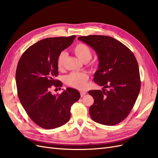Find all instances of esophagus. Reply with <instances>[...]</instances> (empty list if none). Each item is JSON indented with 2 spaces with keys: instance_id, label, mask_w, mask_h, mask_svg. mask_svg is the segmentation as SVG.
Segmentation results:
<instances>
[{
  "instance_id": "esophagus-1",
  "label": "esophagus",
  "mask_w": 158,
  "mask_h": 158,
  "mask_svg": "<svg viewBox=\"0 0 158 158\" xmlns=\"http://www.w3.org/2000/svg\"><path fill=\"white\" fill-rule=\"evenodd\" d=\"M80 94H81V97H83L84 95H85V94H87V91H81L80 92Z\"/></svg>"
}]
</instances>
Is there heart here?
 <instances>
[{"instance_id": "b5f03b06", "label": "heart", "mask_w": 158, "mask_h": 158, "mask_svg": "<svg viewBox=\"0 0 158 158\" xmlns=\"http://www.w3.org/2000/svg\"><path fill=\"white\" fill-rule=\"evenodd\" d=\"M73 50L79 59L84 63H87L91 59V49L86 44L83 43L77 44L74 46ZM65 58L66 53L65 52H61L57 57V66L60 70L64 68ZM89 77L88 74L85 72H72L65 76L64 81L65 84L69 87L78 89H83L86 87Z\"/></svg>"}]
</instances>
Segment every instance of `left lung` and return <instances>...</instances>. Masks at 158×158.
<instances>
[{"label":"left lung","instance_id":"left-lung-1","mask_svg":"<svg viewBox=\"0 0 158 158\" xmlns=\"http://www.w3.org/2000/svg\"><path fill=\"white\" fill-rule=\"evenodd\" d=\"M78 40L96 52L99 64L94 81L103 86L102 91H89L94 98L93 105L89 108L90 116L101 124H118L129 114L140 91L136 57L125 45L110 36L91 35L80 36Z\"/></svg>","mask_w":158,"mask_h":158}]
</instances>
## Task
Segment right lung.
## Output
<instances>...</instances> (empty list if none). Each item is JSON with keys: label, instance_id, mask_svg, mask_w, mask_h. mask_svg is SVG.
I'll return each instance as SVG.
<instances>
[{"label": "right lung", "instance_id": "right-lung-1", "mask_svg": "<svg viewBox=\"0 0 158 158\" xmlns=\"http://www.w3.org/2000/svg\"><path fill=\"white\" fill-rule=\"evenodd\" d=\"M75 35L43 39L29 47L18 63L16 83L18 95L26 113L34 123L45 129H53L70 119L71 106L81 95L77 90L67 88L60 94L50 89L61 87L57 59L73 43Z\"/></svg>", "mask_w": 158, "mask_h": 158}]
</instances>
